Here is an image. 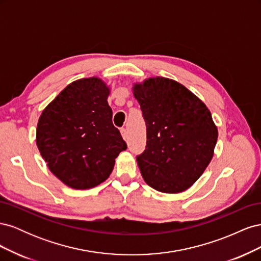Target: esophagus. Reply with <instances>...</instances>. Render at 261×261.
<instances>
[{
  "label": "esophagus",
  "mask_w": 261,
  "mask_h": 261,
  "mask_svg": "<svg viewBox=\"0 0 261 261\" xmlns=\"http://www.w3.org/2000/svg\"><path fill=\"white\" fill-rule=\"evenodd\" d=\"M121 134H122V136H123L124 140H127V139H128V133H127V130H126L125 128H122V129H121Z\"/></svg>",
  "instance_id": "esophagus-1"
}]
</instances>
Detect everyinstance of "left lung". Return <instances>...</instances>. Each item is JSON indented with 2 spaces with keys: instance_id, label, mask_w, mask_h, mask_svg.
I'll return each instance as SVG.
<instances>
[{
  "instance_id": "1",
  "label": "left lung",
  "mask_w": 261,
  "mask_h": 261,
  "mask_svg": "<svg viewBox=\"0 0 261 261\" xmlns=\"http://www.w3.org/2000/svg\"><path fill=\"white\" fill-rule=\"evenodd\" d=\"M133 90L147 129L146 149L136 158L141 175L155 191H186L208 167L217 144L209 109L169 78H148Z\"/></svg>"
}]
</instances>
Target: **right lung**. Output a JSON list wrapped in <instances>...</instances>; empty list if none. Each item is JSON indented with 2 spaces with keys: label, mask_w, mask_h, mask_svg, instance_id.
<instances>
[{
  "label": "right lung",
  "mask_w": 261,
  "mask_h": 261,
  "mask_svg": "<svg viewBox=\"0 0 261 261\" xmlns=\"http://www.w3.org/2000/svg\"><path fill=\"white\" fill-rule=\"evenodd\" d=\"M110 89L97 77L69 84L48 105L37 126V146L53 174L75 189L105 181L127 148L112 123Z\"/></svg>",
  "instance_id": "1"
}]
</instances>
